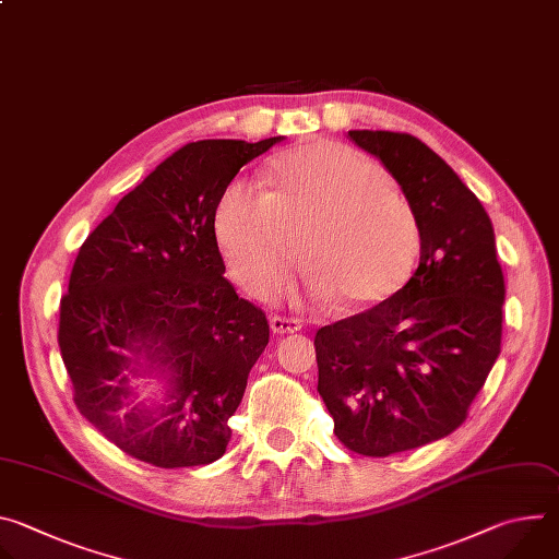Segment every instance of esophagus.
I'll list each match as a JSON object with an SVG mask.
<instances>
[{
  "label": "esophagus",
  "mask_w": 559,
  "mask_h": 559,
  "mask_svg": "<svg viewBox=\"0 0 559 559\" xmlns=\"http://www.w3.org/2000/svg\"><path fill=\"white\" fill-rule=\"evenodd\" d=\"M270 328L274 334H294L298 332L302 325L298 318H287V316H281V313H274L270 318Z\"/></svg>",
  "instance_id": "esophagus-1"
}]
</instances>
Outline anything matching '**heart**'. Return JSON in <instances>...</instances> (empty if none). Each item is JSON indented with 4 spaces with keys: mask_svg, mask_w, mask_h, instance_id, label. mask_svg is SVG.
<instances>
[{
    "mask_svg": "<svg viewBox=\"0 0 559 559\" xmlns=\"http://www.w3.org/2000/svg\"><path fill=\"white\" fill-rule=\"evenodd\" d=\"M267 188L236 179L216 207V236L236 278L254 292L305 267L343 307H369L409 276L420 225L376 158L311 141L278 156Z\"/></svg>",
    "mask_w": 559,
    "mask_h": 559,
    "instance_id": "b5f03b06",
    "label": "heart"
}]
</instances>
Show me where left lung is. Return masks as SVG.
<instances>
[{
    "mask_svg": "<svg viewBox=\"0 0 559 559\" xmlns=\"http://www.w3.org/2000/svg\"><path fill=\"white\" fill-rule=\"evenodd\" d=\"M403 188L420 265L376 307L316 332L318 393L336 438L386 457L455 431L500 356L504 276L477 197L420 139L349 130Z\"/></svg>",
    "mask_w": 559,
    "mask_h": 559,
    "instance_id": "obj_1",
    "label": "left lung"
}]
</instances>
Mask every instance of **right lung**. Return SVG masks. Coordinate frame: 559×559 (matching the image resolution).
<instances>
[{
  "mask_svg": "<svg viewBox=\"0 0 559 559\" xmlns=\"http://www.w3.org/2000/svg\"><path fill=\"white\" fill-rule=\"evenodd\" d=\"M281 139L183 145L79 248L57 334L74 405L141 462L199 466L227 449V420L270 343V325L223 276L214 216L238 170ZM156 368L171 373L169 405L131 408L124 371Z\"/></svg>",
  "mask_w": 559,
  "mask_h": 559,
  "instance_id": "obj_1",
  "label": "right lung"
}]
</instances>
